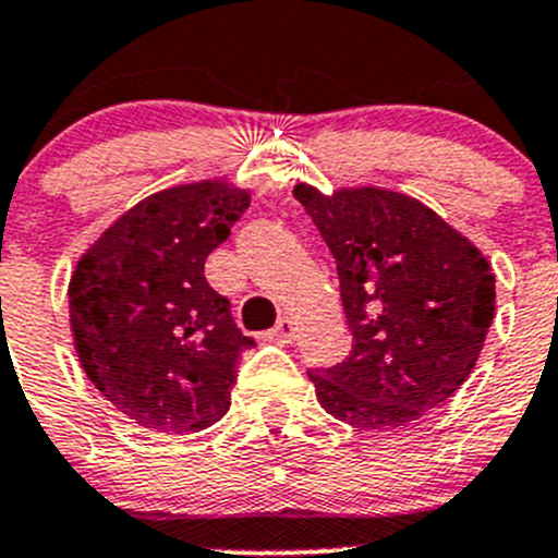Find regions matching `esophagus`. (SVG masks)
Instances as JSON below:
<instances>
[{"instance_id":"34e87169","label":"esophagus","mask_w":558,"mask_h":558,"mask_svg":"<svg viewBox=\"0 0 558 558\" xmlns=\"http://www.w3.org/2000/svg\"><path fill=\"white\" fill-rule=\"evenodd\" d=\"M269 336H272L278 343H291V341H294V338H296L294 322H291L289 316H283V319H280L278 325H275V330L269 332Z\"/></svg>"}]
</instances>
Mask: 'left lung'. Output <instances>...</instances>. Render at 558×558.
Listing matches in <instances>:
<instances>
[{
    "label": "left lung",
    "mask_w": 558,
    "mask_h": 558,
    "mask_svg": "<svg viewBox=\"0 0 558 558\" xmlns=\"http://www.w3.org/2000/svg\"><path fill=\"white\" fill-rule=\"evenodd\" d=\"M336 258L352 350L308 372L322 408L363 429L421 418L478 361L496 314V275L476 244L402 192L296 184Z\"/></svg>",
    "instance_id": "1"
}]
</instances>
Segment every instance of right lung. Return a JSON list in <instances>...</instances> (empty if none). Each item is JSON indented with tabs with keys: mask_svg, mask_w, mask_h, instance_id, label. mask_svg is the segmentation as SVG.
Masks as SVG:
<instances>
[{
	"mask_svg": "<svg viewBox=\"0 0 558 558\" xmlns=\"http://www.w3.org/2000/svg\"><path fill=\"white\" fill-rule=\"evenodd\" d=\"M250 192L226 179L161 190L121 215L68 286L82 368L107 402L154 432H201L231 408L242 336L203 275Z\"/></svg>",
	"mask_w": 558,
	"mask_h": 558,
	"instance_id": "obj_1",
	"label": "right lung"
}]
</instances>
